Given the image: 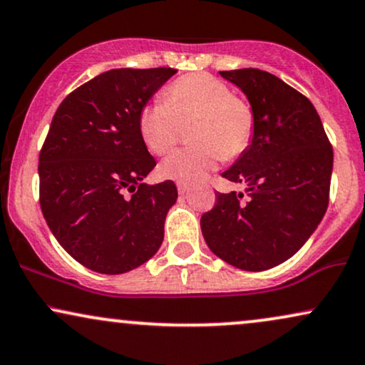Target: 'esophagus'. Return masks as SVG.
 I'll return each instance as SVG.
<instances>
[{"instance_id":"34e87169","label":"esophagus","mask_w":365,"mask_h":365,"mask_svg":"<svg viewBox=\"0 0 365 365\" xmlns=\"http://www.w3.org/2000/svg\"><path fill=\"white\" fill-rule=\"evenodd\" d=\"M178 191H179V195H181V196H186L187 192L191 191V187L187 186V184H184V182H178Z\"/></svg>"}]
</instances>
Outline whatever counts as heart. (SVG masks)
Returning <instances> with one entry per match:
<instances>
[{"label": "heart", "instance_id": "heart-1", "mask_svg": "<svg viewBox=\"0 0 365 365\" xmlns=\"http://www.w3.org/2000/svg\"><path fill=\"white\" fill-rule=\"evenodd\" d=\"M195 118L190 130L195 145L181 148L160 165L164 178L184 184L205 179L220 160L237 159L249 148L255 132L252 108L233 96L223 81L206 73L175 79L159 100L138 113V133L148 150L165 155L178 140L179 123Z\"/></svg>", "mask_w": 365, "mask_h": 365}]
</instances>
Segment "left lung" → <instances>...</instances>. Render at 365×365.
Instances as JSON below:
<instances>
[{
    "mask_svg": "<svg viewBox=\"0 0 365 365\" xmlns=\"http://www.w3.org/2000/svg\"><path fill=\"white\" fill-rule=\"evenodd\" d=\"M249 98L255 132L222 178L247 186L217 192L201 217L206 244L244 271L276 267L298 252L322 222L330 200L334 148L312 101L260 69L220 71Z\"/></svg>",
    "mask_w": 365,
    "mask_h": 365,
    "instance_id": "1",
    "label": "left lung"
}]
</instances>
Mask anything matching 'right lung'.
Segmentation results:
<instances>
[{"label": "right lung", "instance_id": "1", "mask_svg": "<svg viewBox=\"0 0 365 365\" xmlns=\"http://www.w3.org/2000/svg\"><path fill=\"white\" fill-rule=\"evenodd\" d=\"M175 74L170 67L111 69L67 94L38 155L40 208L67 254L101 274L147 262L178 200L173 181L142 182L155 168L138 113Z\"/></svg>", "mask_w": 365, "mask_h": 365}]
</instances>
